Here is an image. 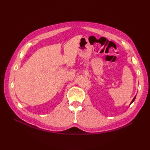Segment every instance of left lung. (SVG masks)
I'll use <instances>...</instances> for the list:
<instances>
[{
  "mask_svg": "<svg viewBox=\"0 0 150 150\" xmlns=\"http://www.w3.org/2000/svg\"><path fill=\"white\" fill-rule=\"evenodd\" d=\"M135 98H136V96H134V98H133V100H132V101H131V103H130V104H129V105H131V104H132V103H133V101H134V99H135Z\"/></svg>",
  "mask_w": 150,
  "mask_h": 150,
  "instance_id": "1",
  "label": "left lung"
}]
</instances>
